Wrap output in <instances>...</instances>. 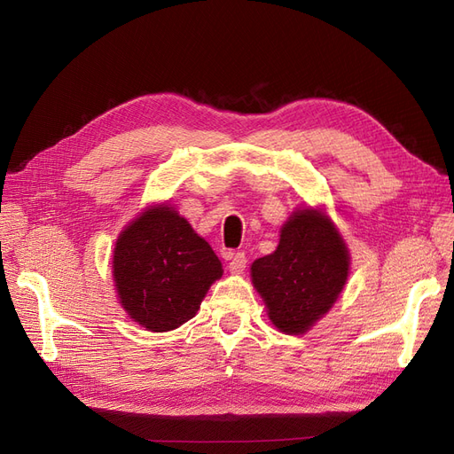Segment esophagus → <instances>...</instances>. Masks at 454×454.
Here are the masks:
<instances>
[{
    "label": "esophagus",
    "mask_w": 454,
    "mask_h": 454,
    "mask_svg": "<svg viewBox=\"0 0 454 454\" xmlns=\"http://www.w3.org/2000/svg\"><path fill=\"white\" fill-rule=\"evenodd\" d=\"M246 263H248V259H246L244 252H237V254L229 255V270L232 274H242L246 269Z\"/></svg>",
    "instance_id": "esophagus-1"
}]
</instances>
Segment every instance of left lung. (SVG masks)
<instances>
[{
    "instance_id": "1",
    "label": "left lung",
    "mask_w": 454,
    "mask_h": 454,
    "mask_svg": "<svg viewBox=\"0 0 454 454\" xmlns=\"http://www.w3.org/2000/svg\"><path fill=\"white\" fill-rule=\"evenodd\" d=\"M348 269V248L332 219L305 208L284 223L278 248L254 261L252 282L270 322L287 335H299L333 307Z\"/></svg>"
}]
</instances>
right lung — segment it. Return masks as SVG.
<instances>
[{
	"label": "right lung",
	"mask_w": 454,
	"mask_h": 454,
	"mask_svg": "<svg viewBox=\"0 0 454 454\" xmlns=\"http://www.w3.org/2000/svg\"><path fill=\"white\" fill-rule=\"evenodd\" d=\"M222 274L210 244L168 204L142 212L115 242L119 301L149 332H170L193 318Z\"/></svg>",
	"instance_id": "obj_1"
}]
</instances>
